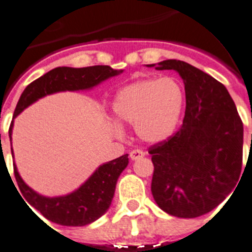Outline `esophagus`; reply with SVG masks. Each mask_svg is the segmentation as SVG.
<instances>
[{"label":"esophagus","instance_id":"obj_1","mask_svg":"<svg viewBox=\"0 0 252 252\" xmlns=\"http://www.w3.org/2000/svg\"><path fill=\"white\" fill-rule=\"evenodd\" d=\"M144 156H145V152L141 151V150H132V151L130 152V158L132 161L140 160V158H142Z\"/></svg>","mask_w":252,"mask_h":252}]
</instances>
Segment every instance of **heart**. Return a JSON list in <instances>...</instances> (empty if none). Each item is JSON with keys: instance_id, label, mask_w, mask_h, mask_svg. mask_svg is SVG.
Wrapping results in <instances>:
<instances>
[{"instance_id": "1", "label": "heart", "mask_w": 252, "mask_h": 252, "mask_svg": "<svg viewBox=\"0 0 252 252\" xmlns=\"http://www.w3.org/2000/svg\"><path fill=\"white\" fill-rule=\"evenodd\" d=\"M184 102V90L175 78H145L122 87L115 96L112 111L119 124L135 125L142 141L158 144L172 135Z\"/></svg>"}]
</instances>
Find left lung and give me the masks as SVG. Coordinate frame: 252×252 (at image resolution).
I'll list each match as a JSON object with an SVG mask.
<instances>
[{"label": "left lung", "mask_w": 252, "mask_h": 252, "mask_svg": "<svg viewBox=\"0 0 252 252\" xmlns=\"http://www.w3.org/2000/svg\"><path fill=\"white\" fill-rule=\"evenodd\" d=\"M146 66L176 71L186 94L182 126L149 151L152 196L168 215L198 218L219 206L239 182L242 121L226 87L204 71L179 60Z\"/></svg>", "instance_id": "left-lung-1"}]
</instances>
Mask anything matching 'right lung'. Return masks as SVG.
Instances as JSON below:
<instances>
[{
  "label": "right lung",
  "instance_id": "obj_1",
  "mask_svg": "<svg viewBox=\"0 0 252 252\" xmlns=\"http://www.w3.org/2000/svg\"><path fill=\"white\" fill-rule=\"evenodd\" d=\"M124 70H114L110 66L90 67H56L34 80L25 89L16 106L13 119L36 102L37 100L63 91L91 90L103 81L120 75ZM13 121L10 126V141H12ZM12 158H13V150ZM128 165V155H122L112 161L102 163L94 174L67 195L48 197L36 192L20 176L15 163V177L25 202L40 211L47 220L62 226H85L94 222L110 209L115 195L117 180ZM30 207V206H29ZM32 211V210H31Z\"/></svg>",
  "mask_w": 252,
  "mask_h": 252
}]
</instances>
